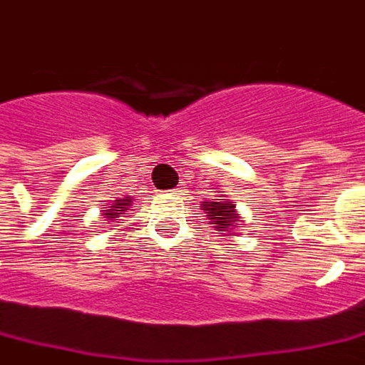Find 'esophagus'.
Masks as SVG:
<instances>
[{
    "label": "esophagus",
    "instance_id": "esophagus-1",
    "mask_svg": "<svg viewBox=\"0 0 365 365\" xmlns=\"http://www.w3.org/2000/svg\"><path fill=\"white\" fill-rule=\"evenodd\" d=\"M177 192H178V190H175V192H173V195H177Z\"/></svg>",
    "mask_w": 365,
    "mask_h": 365
}]
</instances>
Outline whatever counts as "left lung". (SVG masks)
I'll use <instances>...</instances> for the list:
<instances>
[{
    "label": "left lung",
    "instance_id": "obj_1",
    "mask_svg": "<svg viewBox=\"0 0 365 365\" xmlns=\"http://www.w3.org/2000/svg\"><path fill=\"white\" fill-rule=\"evenodd\" d=\"M205 210H208V218L210 225H216L220 230H226L228 226H236L238 218H236L235 207L228 205L226 200H212L210 205H205Z\"/></svg>",
    "mask_w": 365,
    "mask_h": 365
}]
</instances>
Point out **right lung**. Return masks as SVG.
Returning a JSON list of instances; mask_svg holds the SVG:
<instances>
[{"label":"right lung","mask_w":365,"mask_h":365,"mask_svg":"<svg viewBox=\"0 0 365 365\" xmlns=\"http://www.w3.org/2000/svg\"><path fill=\"white\" fill-rule=\"evenodd\" d=\"M130 205V198H119V200H115V205H113V207H109L107 208V210H105V216H107V218H117V216L120 215V210H129V207Z\"/></svg>","instance_id":"right-lung-1"}]
</instances>
